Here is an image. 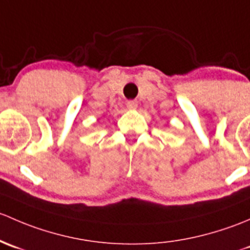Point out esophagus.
<instances>
[{
    "label": "esophagus",
    "instance_id": "1",
    "mask_svg": "<svg viewBox=\"0 0 250 250\" xmlns=\"http://www.w3.org/2000/svg\"><path fill=\"white\" fill-rule=\"evenodd\" d=\"M126 107H127L128 109H136V108L138 107V102L136 101V100H130V101L126 102Z\"/></svg>",
    "mask_w": 250,
    "mask_h": 250
}]
</instances>
